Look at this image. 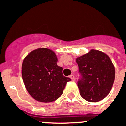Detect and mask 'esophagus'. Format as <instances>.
<instances>
[{
	"instance_id": "esophagus-1",
	"label": "esophagus",
	"mask_w": 126,
	"mask_h": 126,
	"mask_svg": "<svg viewBox=\"0 0 126 126\" xmlns=\"http://www.w3.org/2000/svg\"><path fill=\"white\" fill-rule=\"evenodd\" d=\"M70 78H71V79H72V81H75V79H76V78H75V77H74V75H73V74H72V75H70Z\"/></svg>"
}]
</instances>
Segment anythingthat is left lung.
Wrapping results in <instances>:
<instances>
[{
    "label": "left lung",
    "instance_id": "8db88e82",
    "mask_svg": "<svg viewBox=\"0 0 126 126\" xmlns=\"http://www.w3.org/2000/svg\"><path fill=\"white\" fill-rule=\"evenodd\" d=\"M79 78L78 87L85 100L95 103L109 94L115 78V69L107 54L91 50L87 54L77 58Z\"/></svg>",
    "mask_w": 126,
    "mask_h": 126
}]
</instances>
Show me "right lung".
Instances as JSON below:
<instances>
[{
	"instance_id": "add662e5",
	"label": "right lung",
	"mask_w": 126,
	"mask_h": 126,
	"mask_svg": "<svg viewBox=\"0 0 126 126\" xmlns=\"http://www.w3.org/2000/svg\"><path fill=\"white\" fill-rule=\"evenodd\" d=\"M57 57L52 50L38 48L23 60L22 78L26 89L35 100L50 103L62 95L70 78L63 76V68L57 65Z\"/></svg>"
}]
</instances>
